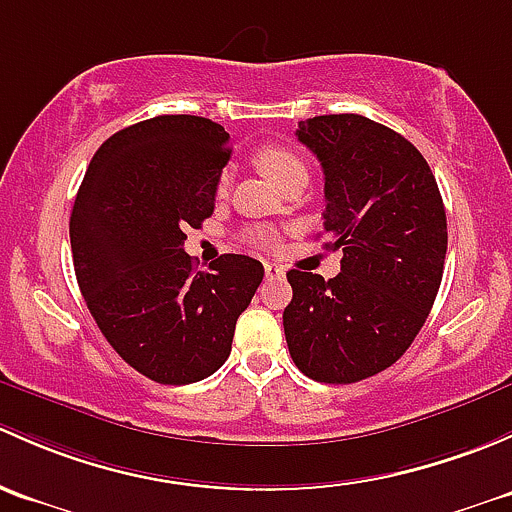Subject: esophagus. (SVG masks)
Listing matches in <instances>:
<instances>
[{"instance_id":"1","label":"esophagus","mask_w":512,"mask_h":512,"mask_svg":"<svg viewBox=\"0 0 512 512\" xmlns=\"http://www.w3.org/2000/svg\"><path fill=\"white\" fill-rule=\"evenodd\" d=\"M263 271H266V278H283L286 276V268L281 266V263H273V261H266L263 263Z\"/></svg>"}]
</instances>
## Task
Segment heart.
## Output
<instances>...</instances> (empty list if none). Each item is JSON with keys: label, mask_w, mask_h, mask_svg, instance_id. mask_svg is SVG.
Masks as SVG:
<instances>
[{"label": "heart", "mask_w": 512, "mask_h": 512, "mask_svg": "<svg viewBox=\"0 0 512 512\" xmlns=\"http://www.w3.org/2000/svg\"><path fill=\"white\" fill-rule=\"evenodd\" d=\"M256 165L261 167V172L266 177H271L273 182L281 187L283 182H288V179L293 177H308V170H305V162L300 160L295 152L288 150V147H278V145H266L258 150L256 155ZM226 184H229V175H221L219 177V194L226 192ZM258 241L261 244H271V239H268L266 234H258Z\"/></svg>", "instance_id": "1"}]
</instances>
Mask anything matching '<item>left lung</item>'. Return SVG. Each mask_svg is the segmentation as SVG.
<instances>
[{
  "mask_svg": "<svg viewBox=\"0 0 512 512\" xmlns=\"http://www.w3.org/2000/svg\"><path fill=\"white\" fill-rule=\"evenodd\" d=\"M295 135L323 165L325 246L342 261L330 281L288 271L283 330L305 377L352 384L392 367L426 323L444 276V202L424 155L365 115H315Z\"/></svg>",
  "mask_w": 512,
  "mask_h": 512,
  "instance_id": "8db88e82",
  "label": "left lung"
}]
</instances>
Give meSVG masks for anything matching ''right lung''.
Wrapping results in <instances>:
<instances>
[{
	"instance_id": "1",
	"label": "right lung",
	"mask_w": 512,
	"mask_h": 512,
	"mask_svg": "<svg viewBox=\"0 0 512 512\" xmlns=\"http://www.w3.org/2000/svg\"><path fill=\"white\" fill-rule=\"evenodd\" d=\"M229 133L199 115H157L110 135L71 212L78 288L113 350L152 382L192 384L219 370L261 261L224 254L197 271L184 251L212 217Z\"/></svg>"
}]
</instances>
